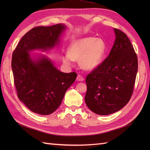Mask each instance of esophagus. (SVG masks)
Returning <instances> with one entry per match:
<instances>
[{"mask_svg": "<svg viewBox=\"0 0 150 150\" xmlns=\"http://www.w3.org/2000/svg\"><path fill=\"white\" fill-rule=\"evenodd\" d=\"M77 80L78 81H83L84 80V77H82V76L81 75H77Z\"/></svg>", "mask_w": 150, "mask_h": 150, "instance_id": "34e87169", "label": "esophagus"}]
</instances>
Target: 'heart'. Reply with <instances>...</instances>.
<instances>
[{
	"instance_id": "heart-1",
	"label": "heart",
	"mask_w": 150,
	"mask_h": 150,
	"mask_svg": "<svg viewBox=\"0 0 150 150\" xmlns=\"http://www.w3.org/2000/svg\"><path fill=\"white\" fill-rule=\"evenodd\" d=\"M106 44L101 39L86 37L77 40L69 47V53L62 55V60L68 66L73 65L74 60H80L82 68L91 70L100 64L106 52Z\"/></svg>"
}]
</instances>
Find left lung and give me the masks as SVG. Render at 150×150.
<instances>
[{
    "instance_id": "obj_1",
    "label": "left lung",
    "mask_w": 150,
    "mask_h": 150,
    "mask_svg": "<svg viewBox=\"0 0 150 150\" xmlns=\"http://www.w3.org/2000/svg\"><path fill=\"white\" fill-rule=\"evenodd\" d=\"M116 39L108 57L86 77L85 102L95 113L106 115L131 98L138 70L137 56L128 37L115 28Z\"/></svg>"
}]
</instances>
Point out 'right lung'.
I'll return each instance as SVG.
<instances>
[{"mask_svg":"<svg viewBox=\"0 0 150 150\" xmlns=\"http://www.w3.org/2000/svg\"><path fill=\"white\" fill-rule=\"evenodd\" d=\"M65 28L60 24L35 27L22 37L13 52L11 68L18 97L31 111L42 115L59 107L77 73L60 71L46 57L34 62L29 52L52 48Z\"/></svg>","mask_w":150,"mask_h":150,"instance_id":"obj_1","label":"right lung"}]
</instances>
